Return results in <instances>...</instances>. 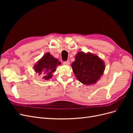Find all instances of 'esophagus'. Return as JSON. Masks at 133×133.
Segmentation results:
<instances>
[{"label":"esophagus","instance_id":"34e87169","mask_svg":"<svg viewBox=\"0 0 133 133\" xmlns=\"http://www.w3.org/2000/svg\"><path fill=\"white\" fill-rule=\"evenodd\" d=\"M63 64H64V65H69L70 64V62L69 60H67V61L66 62H63Z\"/></svg>","mask_w":133,"mask_h":133}]
</instances>
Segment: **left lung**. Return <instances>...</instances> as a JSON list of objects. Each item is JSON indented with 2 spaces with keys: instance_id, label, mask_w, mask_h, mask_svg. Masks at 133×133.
I'll use <instances>...</instances> for the list:
<instances>
[{
  "instance_id": "left-lung-1",
  "label": "left lung",
  "mask_w": 133,
  "mask_h": 133,
  "mask_svg": "<svg viewBox=\"0 0 133 133\" xmlns=\"http://www.w3.org/2000/svg\"><path fill=\"white\" fill-rule=\"evenodd\" d=\"M71 67L76 79L87 85L97 82L105 70V63L98 55L88 52L76 54Z\"/></svg>"
}]
</instances>
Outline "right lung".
<instances>
[{
    "instance_id": "obj_1",
    "label": "right lung",
    "mask_w": 133,
    "mask_h": 133,
    "mask_svg": "<svg viewBox=\"0 0 133 133\" xmlns=\"http://www.w3.org/2000/svg\"><path fill=\"white\" fill-rule=\"evenodd\" d=\"M60 65L61 63L58 61V59L48 52L34 65V69L39 75H42L44 80H48L53 77V73Z\"/></svg>"
}]
</instances>
